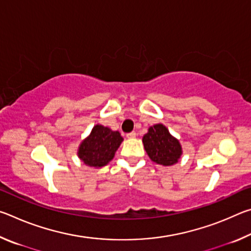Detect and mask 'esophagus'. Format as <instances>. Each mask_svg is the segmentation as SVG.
Returning <instances> with one entry per match:
<instances>
[{
  "instance_id": "34e87169",
  "label": "esophagus",
  "mask_w": 251,
  "mask_h": 251,
  "mask_svg": "<svg viewBox=\"0 0 251 251\" xmlns=\"http://www.w3.org/2000/svg\"><path fill=\"white\" fill-rule=\"evenodd\" d=\"M126 136H127V138H134L136 136V133L135 131H130V133H128Z\"/></svg>"
}]
</instances>
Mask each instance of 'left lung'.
<instances>
[{"mask_svg": "<svg viewBox=\"0 0 251 251\" xmlns=\"http://www.w3.org/2000/svg\"><path fill=\"white\" fill-rule=\"evenodd\" d=\"M143 143L147 155L157 164L171 166L180 158V144L164 125L156 124L150 127L148 133L144 135Z\"/></svg>", "mask_w": 251, "mask_h": 251, "instance_id": "1", "label": "left lung"}]
</instances>
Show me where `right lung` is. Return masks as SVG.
I'll return each instance as SVG.
<instances>
[{
	"label": "right lung",
	"instance_id": "obj_1",
	"mask_svg": "<svg viewBox=\"0 0 251 251\" xmlns=\"http://www.w3.org/2000/svg\"><path fill=\"white\" fill-rule=\"evenodd\" d=\"M122 142L123 137L120 131H113L108 127L96 125L91 135L80 144L78 157L88 166H105L113 159Z\"/></svg>",
	"mask_w": 251,
	"mask_h": 251
}]
</instances>
